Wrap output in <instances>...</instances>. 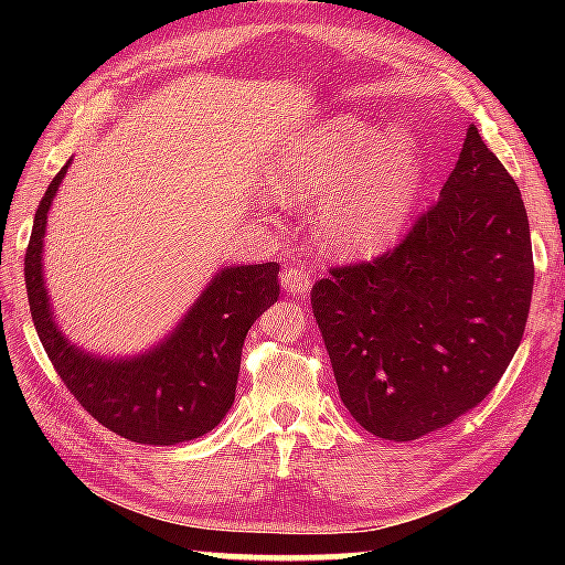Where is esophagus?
Segmentation results:
<instances>
[{
    "instance_id": "esophagus-1",
    "label": "esophagus",
    "mask_w": 565,
    "mask_h": 565,
    "mask_svg": "<svg viewBox=\"0 0 565 565\" xmlns=\"http://www.w3.org/2000/svg\"><path fill=\"white\" fill-rule=\"evenodd\" d=\"M311 281H313V271L311 266L306 264L289 266V269L281 274V286L289 294H309Z\"/></svg>"
}]
</instances>
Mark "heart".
<instances>
[{
    "label": "heart",
    "mask_w": 565,
    "mask_h": 565,
    "mask_svg": "<svg viewBox=\"0 0 565 565\" xmlns=\"http://www.w3.org/2000/svg\"><path fill=\"white\" fill-rule=\"evenodd\" d=\"M426 181L418 139L404 127L337 114L281 149L271 186L286 202H313V228L339 256L376 254L414 216Z\"/></svg>",
    "instance_id": "heart-1"
}]
</instances>
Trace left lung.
I'll return each instance as SVG.
<instances>
[{
  "label": "left lung",
  "instance_id": "left-lung-1",
  "mask_svg": "<svg viewBox=\"0 0 565 565\" xmlns=\"http://www.w3.org/2000/svg\"><path fill=\"white\" fill-rule=\"evenodd\" d=\"M531 294L519 184L471 124L441 199L391 252L329 269L311 309L356 424L414 441L491 394L523 339Z\"/></svg>",
  "mask_w": 565,
  "mask_h": 565
}]
</instances>
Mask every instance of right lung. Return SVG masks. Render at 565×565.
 Segmentation results:
<instances>
[{
  "label": "right lung",
  "instance_id": "1",
  "mask_svg": "<svg viewBox=\"0 0 565 565\" xmlns=\"http://www.w3.org/2000/svg\"><path fill=\"white\" fill-rule=\"evenodd\" d=\"M72 159L44 191L24 256L34 329L84 411L129 441L174 446L212 431L234 404L244 339L279 299V264L226 266L169 337L139 356H92L56 329L42 274L46 212Z\"/></svg>",
  "mask_w": 565,
  "mask_h": 565
}]
</instances>
